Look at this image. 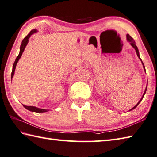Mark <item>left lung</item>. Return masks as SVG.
Returning a JSON list of instances; mask_svg holds the SVG:
<instances>
[{
  "label": "left lung",
  "mask_w": 157,
  "mask_h": 157,
  "mask_svg": "<svg viewBox=\"0 0 157 157\" xmlns=\"http://www.w3.org/2000/svg\"><path fill=\"white\" fill-rule=\"evenodd\" d=\"M127 41L128 42H129V44H130V45L132 46V47H133L135 50H136V54H137V56H138V58H139V59L141 60V62H142V65H143V67H144V71L146 72V69H145V67H144V63H143V62H142V59H141V58H140V53H139V50H138V48H137V47L136 46V42H135V41L133 40V39L131 37V36L128 35V34H127ZM147 84H148V83H147ZM148 85V84H147ZM146 90H147V86H146V89H145V91H144V94H143V96H142V97L141 98V99L139 101V102H138L136 105H135L133 108L132 109H131L129 111H131V110H133V109H134L135 108H136L137 107V106L139 105V103L141 102V101H142V99H143V97H144V95H145V94H146Z\"/></svg>",
  "instance_id": "obj_1"
}]
</instances>
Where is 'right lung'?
Wrapping results in <instances>:
<instances>
[{
  "mask_svg": "<svg viewBox=\"0 0 157 157\" xmlns=\"http://www.w3.org/2000/svg\"><path fill=\"white\" fill-rule=\"evenodd\" d=\"M38 30L36 29H33L31 31H30L29 33V35H28L25 38H24L22 41H21V44L20 45V53H19V55L17 56L16 59H15V62L13 63V69H12V72H11V78L12 79V78H13V77L14 75V73H15V67H16V65H17V63L18 61H19L20 58H21V55H22V53L24 51V49H25L26 46L27 45L28 43H29V38L30 37V36H31L32 35H33L34 33H37ZM23 106L25 107V108L28 110H29V111L30 112H36V113H44V112H48L49 109H41V108H38V107H35V106H26V105H24Z\"/></svg>",
  "mask_w": 157,
  "mask_h": 157,
  "instance_id": "obj_1",
  "label": "right lung"
}]
</instances>
